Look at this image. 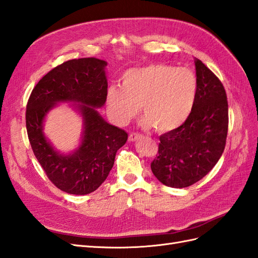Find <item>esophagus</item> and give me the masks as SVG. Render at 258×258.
I'll return each mask as SVG.
<instances>
[{
  "instance_id": "esophagus-1",
  "label": "esophagus",
  "mask_w": 258,
  "mask_h": 258,
  "mask_svg": "<svg viewBox=\"0 0 258 258\" xmlns=\"http://www.w3.org/2000/svg\"><path fill=\"white\" fill-rule=\"evenodd\" d=\"M142 138V135L138 134V133H131L128 136V141L130 142H136L138 139Z\"/></svg>"
}]
</instances>
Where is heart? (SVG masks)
<instances>
[{
  "label": "heart",
  "instance_id": "heart-1",
  "mask_svg": "<svg viewBox=\"0 0 258 258\" xmlns=\"http://www.w3.org/2000/svg\"><path fill=\"white\" fill-rule=\"evenodd\" d=\"M197 94V78L191 70L164 63L148 64L127 70L121 78L120 87L109 88L107 112L114 123L125 126L141 107L144 126L166 133L187 121Z\"/></svg>",
  "mask_w": 258,
  "mask_h": 258
}]
</instances>
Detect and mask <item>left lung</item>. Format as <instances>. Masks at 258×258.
Here are the masks:
<instances>
[{"label": "left lung", "instance_id": "8db88e82", "mask_svg": "<svg viewBox=\"0 0 258 258\" xmlns=\"http://www.w3.org/2000/svg\"><path fill=\"white\" fill-rule=\"evenodd\" d=\"M198 94L190 116L181 126L160 136L151 171L159 181L185 188L202 179L225 149L228 101L224 85L201 60L196 59Z\"/></svg>", "mask_w": 258, "mask_h": 258}]
</instances>
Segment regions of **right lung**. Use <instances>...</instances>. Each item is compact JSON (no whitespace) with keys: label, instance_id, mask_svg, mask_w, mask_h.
<instances>
[{"label":"right lung","instance_id":"right-lung-1","mask_svg":"<svg viewBox=\"0 0 258 258\" xmlns=\"http://www.w3.org/2000/svg\"><path fill=\"white\" fill-rule=\"evenodd\" d=\"M107 62L97 58L71 59L50 70L34 86L26 110L29 142L48 179L64 192L87 195L108 177L115 153L127 141L125 131L107 123L95 108L105 105ZM78 102L84 116L83 143L70 155L53 150L42 133L43 117L58 102Z\"/></svg>","mask_w":258,"mask_h":258}]
</instances>
